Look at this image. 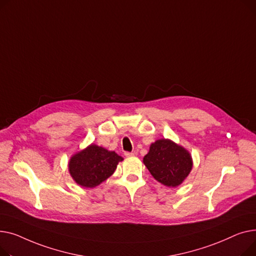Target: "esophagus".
I'll return each mask as SVG.
<instances>
[{
	"instance_id": "esophagus-1",
	"label": "esophagus",
	"mask_w": 256,
	"mask_h": 256,
	"mask_svg": "<svg viewBox=\"0 0 256 256\" xmlns=\"http://www.w3.org/2000/svg\"><path fill=\"white\" fill-rule=\"evenodd\" d=\"M134 155H136V153H134V152H131V153L130 152H126L125 153L126 157H131V156H134Z\"/></svg>"
}]
</instances>
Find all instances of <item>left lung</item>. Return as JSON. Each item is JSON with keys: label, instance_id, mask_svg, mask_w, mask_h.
<instances>
[{"label": "left lung", "instance_id": "obj_1", "mask_svg": "<svg viewBox=\"0 0 256 256\" xmlns=\"http://www.w3.org/2000/svg\"><path fill=\"white\" fill-rule=\"evenodd\" d=\"M142 161L156 181L172 188L181 185L193 166L188 150L168 138H160L151 144Z\"/></svg>", "mask_w": 256, "mask_h": 256}]
</instances>
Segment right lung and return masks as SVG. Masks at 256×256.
<instances>
[{"mask_svg":"<svg viewBox=\"0 0 256 256\" xmlns=\"http://www.w3.org/2000/svg\"><path fill=\"white\" fill-rule=\"evenodd\" d=\"M123 157L95 144L74 153L68 162L73 181L84 188H94L108 178Z\"/></svg>","mask_w":256,"mask_h":256,"instance_id":"add662e5","label":"right lung"}]
</instances>
